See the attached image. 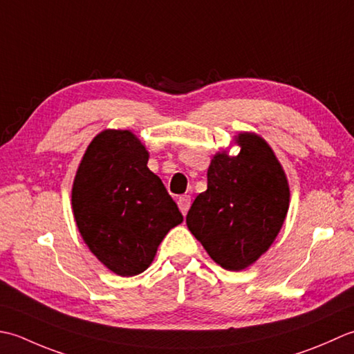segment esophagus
<instances>
[{"mask_svg":"<svg viewBox=\"0 0 354 354\" xmlns=\"http://www.w3.org/2000/svg\"><path fill=\"white\" fill-rule=\"evenodd\" d=\"M177 205L180 207V211H182V214L186 215L187 209H189V206H191V197L189 196H182L177 200Z\"/></svg>","mask_w":354,"mask_h":354,"instance_id":"34e87169","label":"esophagus"}]
</instances>
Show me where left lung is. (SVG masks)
<instances>
[{
	"label": "left lung",
	"mask_w": 354,
	"mask_h": 354,
	"mask_svg": "<svg viewBox=\"0 0 354 354\" xmlns=\"http://www.w3.org/2000/svg\"><path fill=\"white\" fill-rule=\"evenodd\" d=\"M238 156H214L207 189L186 215L191 234L226 270L254 264L275 241L288 211L286 172L268 142L254 133L235 137Z\"/></svg>",
	"instance_id": "obj_1"
}]
</instances>
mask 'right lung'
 I'll use <instances>...</instances> for the list:
<instances>
[{
    "label": "right lung",
    "mask_w": 354,
    "mask_h": 354,
    "mask_svg": "<svg viewBox=\"0 0 354 354\" xmlns=\"http://www.w3.org/2000/svg\"><path fill=\"white\" fill-rule=\"evenodd\" d=\"M148 157L131 131L105 129L86 148L71 189L85 244L120 277L147 270L165 235L183 221Z\"/></svg>",
    "instance_id": "right-lung-1"
}]
</instances>
